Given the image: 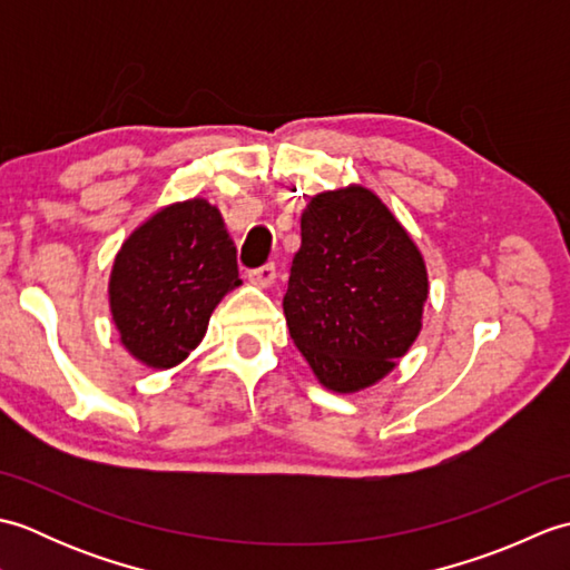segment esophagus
Listing matches in <instances>:
<instances>
[{
    "instance_id": "obj_1",
    "label": "esophagus",
    "mask_w": 570,
    "mask_h": 570,
    "mask_svg": "<svg viewBox=\"0 0 570 570\" xmlns=\"http://www.w3.org/2000/svg\"><path fill=\"white\" fill-rule=\"evenodd\" d=\"M274 278H276V266L274 264H264V266H259V269H252L249 272V282L262 286V288L272 286Z\"/></svg>"
}]
</instances>
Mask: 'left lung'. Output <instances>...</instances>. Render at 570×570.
Segmentation results:
<instances>
[{
  "mask_svg": "<svg viewBox=\"0 0 570 570\" xmlns=\"http://www.w3.org/2000/svg\"><path fill=\"white\" fill-rule=\"evenodd\" d=\"M426 264L372 190L318 193L301 215L284 313L323 386L357 392L392 372L421 331Z\"/></svg>",
  "mask_w": 570,
  "mask_h": 570,
  "instance_id": "8db88e82",
  "label": "left lung"
}]
</instances>
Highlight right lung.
<instances>
[{
    "label": "right lung",
    "mask_w": 570,
    "mask_h": 570,
    "mask_svg": "<svg viewBox=\"0 0 570 570\" xmlns=\"http://www.w3.org/2000/svg\"><path fill=\"white\" fill-rule=\"evenodd\" d=\"M239 284L237 249L220 210L203 198L174 203L117 252L112 318L131 355L166 370L203 341L210 313Z\"/></svg>",
    "instance_id": "add662e5"
}]
</instances>
